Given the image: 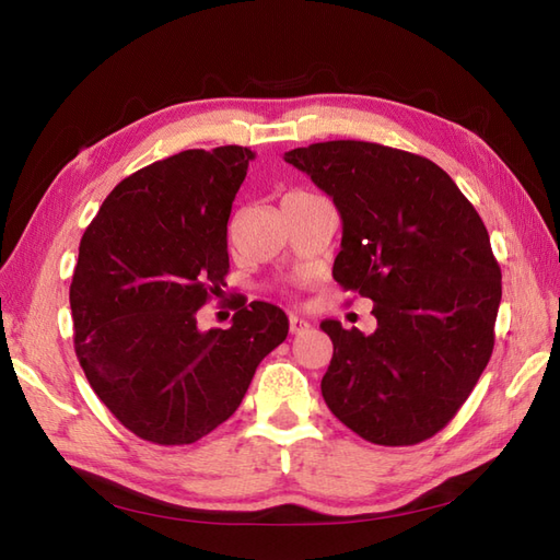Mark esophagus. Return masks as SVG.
I'll return each mask as SVG.
<instances>
[{
    "instance_id": "34e87169",
    "label": "esophagus",
    "mask_w": 560,
    "mask_h": 560,
    "mask_svg": "<svg viewBox=\"0 0 560 560\" xmlns=\"http://www.w3.org/2000/svg\"><path fill=\"white\" fill-rule=\"evenodd\" d=\"M308 326H312V323H308L306 318L290 314V332H304Z\"/></svg>"
}]
</instances>
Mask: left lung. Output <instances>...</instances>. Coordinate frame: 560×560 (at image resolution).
Listing matches in <instances>:
<instances>
[{"instance_id": "8db88e82", "label": "left lung", "mask_w": 560, "mask_h": 560, "mask_svg": "<svg viewBox=\"0 0 560 560\" xmlns=\"http://www.w3.org/2000/svg\"><path fill=\"white\" fill-rule=\"evenodd\" d=\"M342 218L332 278L374 302L364 335L323 320L332 359L323 400L378 445H415L448 424L493 352L501 268L479 213L445 172L369 141L284 153Z\"/></svg>"}]
</instances>
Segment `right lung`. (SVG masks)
<instances>
[{
	"label": "right lung",
	"instance_id": "1",
	"mask_svg": "<svg viewBox=\"0 0 560 560\" xmlns=\"http://www.w3.org/2000/svg\"><path fill=\"white\" fill-rule=\"evenodd\" d=\"M248 160L244 145L158 160L109 191L81 237L73 350L95 395L143 441L203 439L288 338L280 306L244 296L228 330L196 326L198 308L228 288V220Z\"/></svg>",
	"mask_w": 560,
	"mask_h": 560
}]
</instances>
